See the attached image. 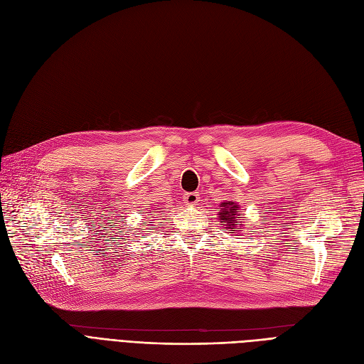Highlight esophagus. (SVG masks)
Listing matches in <instances>:
<instances>
[{
	"label": "esophagus",
	"instance_id": "obj_1",
	"mask_svg": "<svg viewBox=\"0 0 364 364\" xmlns=\"http://www.w3.org/2000/svg\"><path fill=\"white\" fill-rule=\"evenodd\" d=\"M198 194L197 193H185L183 194V202L190 206H194L198 203Z\"/></svg>",
	"mask_w": 364,
	"mask_h": 364
}]
</instances>
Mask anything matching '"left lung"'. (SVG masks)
I'll return each instance as SVG.
<instances>
[{"instance_id":"1","label":"left lung","mask_w":364,"mask_h":364,"mask_svg":"<svg viewBox=\"0 0 364 364\" xmlns=\"http://www.w3.org/2000/svg\"><path fill=\"white\" fill-rule=\"evenodd\" d=\"M220 210V220L225 224H221V225H225V229H230V233H233L235 229H237V220L240 218H244L242 214H241V209H240V205L237 203H233V202H223L218 208Z\"/></svg>"}]
</instances>
